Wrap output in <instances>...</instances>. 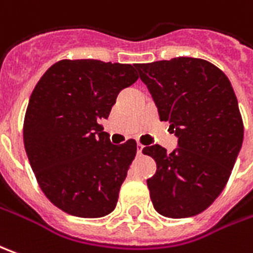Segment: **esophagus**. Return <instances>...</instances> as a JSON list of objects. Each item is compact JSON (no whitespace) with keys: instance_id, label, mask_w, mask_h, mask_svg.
Here are the masks:
<instances>
[{"instance_id":"1","label":"esophagus","mask_w":253,"mask_h":253,"mask_svg":"<svg viewBox=\"0 0 253 253\" xmlns=\"http://www.w3.org/2000/svg\"><path fill=\"white\" fill-rule=\"evenodd\" d=\"M142 149H144V147L141 144H137V155H142Z\"/></svg>"}]
</instances>
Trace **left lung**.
<instances>
[{
    "label": "left lung",
    "instance_id": "1",
    "mask_svg": "<svg viewBox=\"0 0 253 253\" xmlns=\"http://www.w3.org/2000/svg\"><path fill=\"white\" fill-rule=\"evenodd\" d=\"M162 122H169L177 148L142 149L156 173L147 180L158 213L191 217L212 205L226 187L244 140L238 101L227 76L211 62L180 56L137 63Z\"/></svg>",
    "mask_w": 253,
    "mask_h": 253
}]
</instances>
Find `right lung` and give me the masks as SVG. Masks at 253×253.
I'll return each mask as SVG.
<instances>
[{"instance_id": "right-lung-1", "label": "right lung", "mask_w": 253, "mask_h": 253, "mask_svg": "<svg viewBox=\"0 0 253 253\" xmlns=\"http://www.w3.org/2000/svg\"><path fill=\"white\" fill-rule=\"evenodd\" d=\"M137 80L134 65L63 59L34 87L23 126L26 154L42 192L63 212L92 219L116 208L137 144L113 145L99 122Z\"/></svg>"}]
</instances>
